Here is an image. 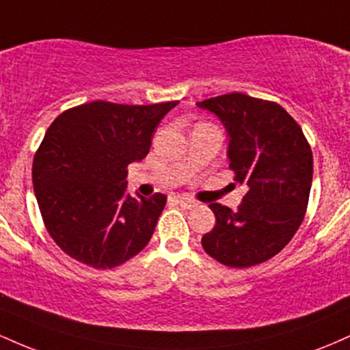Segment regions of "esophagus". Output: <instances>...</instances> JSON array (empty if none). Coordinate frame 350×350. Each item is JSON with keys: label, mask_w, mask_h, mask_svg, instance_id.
<instances>
[{"label": "esophagus", "mask_w": 350, "mask_h": 350, "mask_svg": "<svg viewBox=\"0 0 350 350\" xmlns=\"http://www.w3.org/2000/svg\"><path fill=\"white\" fill-rule=\"evenodd\" d=\"M176 202L179 204V206H184V207H194L198 206V202H196L194 199L191 198H186V196H178V198H174Z\"/></svg>", "instance_id": "obj_1"}]
</instances>
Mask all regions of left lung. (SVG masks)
<instances>
[{
    "mask_svg": "<svg viewBox=\"0 0 350 350\" xmlns=\"http://www.w3.org/2000/svg\"><path fill=\"white\" fill-rule=\"evenodd\" d=\"M227 131V158L235 180L248 192L234 212L211 204L215 227L202 237L212 258L232 268L270 260L296 234L306 214L312 152L299 124L278 103L245 94L204 100Z\"/></svg>",
    "mask_w": 350,
    "mask_h": 350,
    "instance_id": "8db88e82",
    "label": "left lung"
}]
</instances>
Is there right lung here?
I'll return each mask as SVG.
<instances>
[{"instance_id":"obj_1","label":"right lung","mask_w":350,"mask_h":350,"mask_svg":"<svg viewBox=\"0 0 350 350\" xmlns=\"http://www.w3.org/2000/svg\"><path fill=\"white\" fill-rule=\"evenodd\" d=\"M179 102H97L66 110L34 156L39 211L60 250L97 270L115 268L151 240L166 196L126 192V167L150 152L161 120Z\"/></svg>"}]
</instances>
